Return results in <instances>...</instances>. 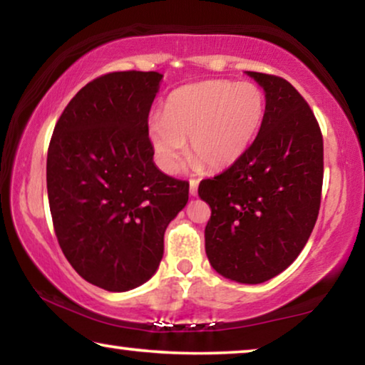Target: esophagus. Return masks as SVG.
Segmentation results:
<instances>
[{
    "label": "esophagus",
    "mask_w": 365,
    "mask_h": 365,
    "mask_svg": "<svg viewBox=\"0 0 365 365\" xmlns=\"http://www.w3.org/2000/svg\"><path fill=\"white\" fill-rule=\"evenodd\" d=\"M197 179H191V181H189V194H191V196H196L197 194Z\"/></svg>",
    "instance_id": "1"
}]
</instances>
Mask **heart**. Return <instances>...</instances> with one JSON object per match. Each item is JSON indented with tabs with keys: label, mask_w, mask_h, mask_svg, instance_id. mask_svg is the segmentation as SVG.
Returning a JSON list of instances; mask_svg holds the SVG:
<instances>
[{
	"label": "heart",
	"mask_w": 365,
	"mask_h": 365,
	"mask_svg": "<svg viewBox=\"0 0 365 365\" xmlns=\"http://www.w3.org/2000/svg\"><path fill=\"white\" fill-rule=\"evenodd\" d=\"M266 98L257 84L209 79L169 94L163 116L148 123V136L164 171L181 166L184 143L199 166L221 169L246 153L261 128Z\"/></svg>",
	"instance_id": "1"
}]
</instances>
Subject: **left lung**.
I'll return each instance as SVG.
<instances>
[{
	"label": "left lung",
	"instance_id": "left-lung-1",
	"mask_svg": "<svg viewBox=\"0 0 365 365\" xmlns=\"http://www.w3.org/2000/svg\"><path fill=\"white\" fill-rule=\"evenodd\" d=\"M266 91L256 139L217 176L202 179L211 207L206 254L221 276L267 281L296 261L321 207L324 143L311 106L281 76L247 71Z\"/></svg>",
	"mask_w": 365,
	"mask_h": 365
}]
</instances>
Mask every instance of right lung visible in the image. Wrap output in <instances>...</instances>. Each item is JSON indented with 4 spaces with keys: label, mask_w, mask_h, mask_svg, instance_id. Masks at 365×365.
Returning a JSON list of instances; mask_svg holds the SVG:
<instances>
[{
    "label": "right lung",
    "mask_w": 365,
    "mask_h": 365,
    "mask_svg": "<svg viewBox=\"0 0 365 365\" xmlns=\"http://www.w3.org/2000/svg\"><path fill=\"white\" fill-rule=\"evenodd\" d=\"M163 74L116 71L78 91L54 126L46 182L68 262L111 292L156 272L164 231L187 204L189 182L154 166L148 116Z\"/></svg>",
    "instance_id": "1"
}]
</instances>
